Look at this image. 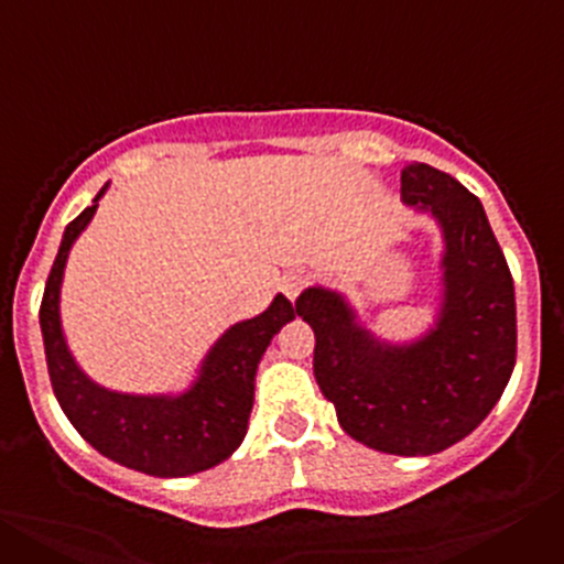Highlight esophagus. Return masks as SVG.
<instances>
[{
  "label": "esophagus",
  "instance_id": "1",
  "mask_svg": "<svg viewBox=\"0 0 564 564\" xmlns=\"http://www.w3.org/2000/svg\"><path fill=\"white\" fill-rule=\"evenodd\" d=\"M305 285H307V276L302 271H288L285 276H282V291H285V296L291 299V302L302 293V288Z\"/></svg>",
  "mask_w": 564,
  "mask_h": 564
}]
</instances>
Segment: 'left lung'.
<instances>
[{
    "mask_svg": "<svg viewBox=\"0 0 564 564\" xmlns=\"http://www.w3.org/2000/svg\"><path fill=\"white\" fill-rule=\"evenodd\" d=\"M403 206L441 228V307L412 341L358 322L347 296L313 285L296 313L316 333L313 376L352 441L401 457L437 455L480 426L517 358L514 279L482 203L446 172L410 163Z\"/></svg>",
    "mask_w": 564,
    "mask_h": 564,
    "instance_id": "left-lung-1",
    "label": "left lung"
}]
</instances>
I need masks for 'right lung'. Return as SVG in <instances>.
Masks as SVG:
<instances>
[{
    "mask_svg": "<svg viewBox=\"0 0 564 564\" xmlns=\"http://www.w3.org/2000/svg\"><path fill=\"white\" fill-rule=\"evenodd\" d=\"M64 228L44 288L42 338L53 392L78 435L109 460L152 477H188L228 460L248 432L253 381L262 352L288 322L293 305L282 293L259 316L228 327L203 358L192 387L177 395H134L96 383L78 367L62 327V282L69 248L96 217L98 200Z\"/></svg>",
    "mask_w": 564,
    "mask_h": 564,
    "instance_id": "1",
    "label": "right lung"
}]
</instances>
